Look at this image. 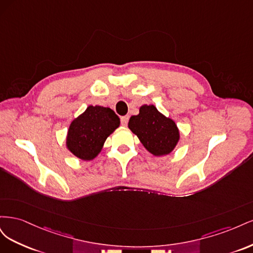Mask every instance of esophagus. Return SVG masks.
<instances>
[{
  "label": "esophagus",
  "instance_id": "obj_1",
  "mask_svg": "<svg viewBox=\"0 0 253 253\" xmlns=\"http://www.w3.org/2000/svg\"><path fill=\"white\" fill-rule=\"evenodd\" d=\"M120 120H121V125L122 126H126L127 122H128V116H122Z\"/></svg>",
  "mask_w": 253,
  "mask_h": 253
}]
</instances>
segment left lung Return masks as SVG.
I'll list each match as a JSON object with an SVG mask.
<instances>
[{
	"mask_svg": "<svg viewBox=\"0 0 253 253\" xmlns=\"http://www.w3.org/2000/svg\"><path fill=\"white\" fill-rule=\"evenodd\" d=\"M128 127L155 156L169 154L179 140L175 122L159 113L154 105H142L139 114L129 118Z\"/></svg>",
	"mask_w": 253,
	"mask_h": 253,
	"instance_id": "obj_1",
	"label": "left lung"
}]
</instances>
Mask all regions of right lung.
I'll return each instance as SVG.
<instances>
[{"instance_id":"1","label":"right lung","mask_w":253,"mask_h":253,"mask_svg":"<svg viewBox=\"0 0 253 253\" xmlns=\"http://www.w3.org/2000/svg\"><path fill=\"white\" fill-rule=\"evenodd\" d=\"M119 125V117L110 108L89 105L71 124L67 148L80 159H94L101 151L105 139Z\"/></svg>"}]
</instances>
